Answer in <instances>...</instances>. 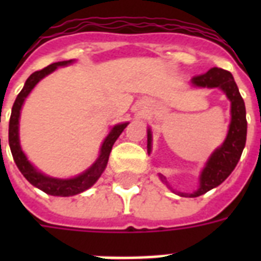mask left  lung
Listing matches in <instances>:
<instances>
[{"label": "left lung", "mask_w": 261, "mask_h": 261, "mask_svg": "<svg viewBox=\"0 0 261 261\" xmlns=\"http://www.w3.org/2000/svg\"><path fill=\"white\" fill-rule=\"evenodd\" d=\"M194 87L198 88H219L226 93L227 98L230 100V114L231 120L229 124L226 139L217 150L211 154L206 167L203 168L200 174V184L199 188L194 194H182L178 192L180 196H190L196 198L200 195L206 194L207 191L218 187L227 178V176L233 172L240 157L243 154L245 142H247V112H245V104L239 92V88L236 85L234 79L230 71L213 67L204 74L195 75L191 80ZM151 150V131L147 130V153L150 154ZM160 178L163 180L168 187L167 177L160 174ZM171 188V187H169Z\"/></svg>", "instance_id": "obj_1"}]
</instances>
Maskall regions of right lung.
I'll return each mask as SVG.
<instances>
[{
	"label": "right lung",
	"mask_w": 261,
	"mask_h": 261,
	"mask_svg": "<svg viewBox=\"0 0 261 261\" xmlns=\"http://www.w3.org/2000/svg\"><path fill=\"white\" fill-rule=\"evenodd\" d=\"M73 61H62V62H55L48 65L47 67L42 69V70L35 71L28 77V80L24 84V88L21 92L17 94V97L14 100V104L12 107V114H10L9 120V146L12 155L16 165H17L18 171L21 172L22 176L28 180V181L35 186L39 190H42L43 192H46L53 196H73V195L81 194L85 190L90 188L94 182L97 181L98 177L101 176L104 172L110 159V153L112 150L115 141L119 138V135L122 134V131L127 127L128 123H120L116 126L112 127V130L110 131V134L107 135V138L104 139V142L100 149V155L98 159L94 161V164L89 169L83 172L79 176H75L73 178H55L46 176V174L40 173L32 164L28 161L27 155L24 154V151L21 150L20 146V138H18V119H20V111L24 104V100L27 96L30 94V92L35 88V85L44 79L46 75L57 69L59 66H67L70 65Z\"/></svg>",
	"instance_id": "1"
}]
</instances>
